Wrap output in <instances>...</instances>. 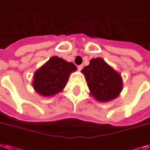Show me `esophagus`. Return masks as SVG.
I'll return each mask as SVG.
<instances>
[{
	"label": "esophagus",
	"mask_w": 150,
	"mask_h": 150,
	"mask_svg": "<svg viewBox=\"0 0 150 150\" xmlns=\"http://www.w3.org/2000/svg\"><path fill=\"white\" fill-rule=\"evenodd\" d=\"M82 67H83V66H82V64H80V65H78L77 68H78V69H79V71H81V69H82Z\"/></svg>",
	"instance_id": "esophagus-1"
}]
</instances>
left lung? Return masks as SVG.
Segmentation results:
<instances>
[{"label":"left lung","instance_id":"left-lung-1","mask_svg":"<svg viewBox=\"0 0 150 150\" xmlns=\"http://www.w3.org/2000/svg\"><path fill=\"white\" fill-rule=\"evenodd\" d=\"M81 72L86 77L91 95L96 100L108 102L116 98L121 92V76L103 58L92 59Z\"/></svg>","mask_w":150,"mask_h":150}]
</instances>
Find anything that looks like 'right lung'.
I'll use <instances>...</instances> for the list:
<instances>
[{
    "label": "right lung",
    "mask_w": 150,
    "mask_h": 150,
    "mask_svg": "<svg viewBox=\"0 0 150 150\" xmlns=\"http://www.w3.org/2000/svg\"><path fill=\"white\" fill-rule=\"evenodd\" d=\"M76 69L72 62L54 56L35 73L34 88L44 96L57 94L64 88L70 73Z\"/></svg>",
    "instance_id": "obj_1"
}]
</instances>
